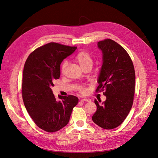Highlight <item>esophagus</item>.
I'll return each instance as SVG.
<instances>
[{
  "mask_svg": "<svg viewBox=\"0 0 158 158\" xmlns=\"http://www.w3.org/2000/svg\"><path fill=\"white\" fill-rule=\"evenodd\" d=\"M81 102H90L91 99L89 98H84L81 99Z\"/></svg>",
  "mask_w": 158,
  "mask_h": 158,
  "instance_id": "1",
  "label": "esophagus"
}]
</instances>
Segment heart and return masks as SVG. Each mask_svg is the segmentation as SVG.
I'll use <instances>...</instances> for the list:
<instances>
[{"mask_svg":"<svg viewBox=\"0 0 158 158\" xmlns=\"http://www.w3.org/2000/svg\"><path fill=\"white\" fill-rule=\"evenodd\" d=\"M74 60L76 62V63H78L84 70L85 68L89 67V66H91V67H92L94 63V59L92 55L86 51H82L78 52V53L74 56ZM68 65H69V63L67 60H64L63 63H62L60 65L61 74H64L65 73ZM78 90L80 94H83L85 92V89L84 87L79 88Z\"/></svg>","mask_w":158,"mask_h":158,"instance_id":"b5f03b06","label":"heart"}]
</instances>
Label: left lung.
Instances as JSON below:
<instances>
[{"instance_id":"1","label":"left lung","mask_w":158,"mask_h":158,"mask_svg":"<svg viewBox=\"0 0 158 158\" xmlns=\"http://www.w3.org/2000/svg\"><path fill=\"white\" fill-rule=\"evenodd\" d=\"M98 45L103 52V64L95 92H103L106 100L99 104L95 99L97 110L92 120L109 130L120 125L132 108L135 71L131 56L117 42L106 39L99 41Z\"/></svg>"}]
</instances>
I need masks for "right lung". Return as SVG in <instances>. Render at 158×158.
Returning a JSON list of instances; mask_svg holds the SVG:
<instances>
[{"label":"right lung","instance_id":"right-lung-1","mask_svg":"<svg viewBox=\"0 0 158 158\" xmlns=\"http://www.w3.org/2000/svg\"><path fill=\"white\" fill-rule=\"evenodd\" d=\"M76 47L49 43L38 47L28 56L23 72L22 95L27 111L36 125L54 132L69 122L78 98L74 95L59 96L52 94L54 81L60 77V65Z\"/></svg>","mask_w":158,"mask_h":158}]
</instances>
